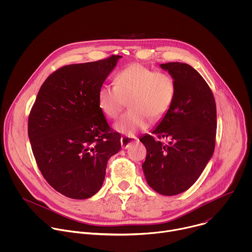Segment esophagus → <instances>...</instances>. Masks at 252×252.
<instances>
[{
    "label": "esophagus",
    "instance_id": "obj_1",
    "mask_svg": "<svg viewBox=\"0 0 252 252\" xmlns=\"http://www.w3.org/2000/svg\"><path fill=\"white\" fill-rule=\"evenodd\" d=\"M136 137L135 136H123L121 138V145L123 149H127L132 142L136 141Z\"/></svg>",
    "mask_w": 252,
    "mask_h": 252
}]
</instances>
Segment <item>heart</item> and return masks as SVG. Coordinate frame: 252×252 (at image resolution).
I'll use <instances>...</instances> for the list:
<instances>
[{"mask_svg": "<svg viewBox=\"0 0 252 252\" xmlns=\"http://www.w3.org/2000/svg\"><path fill=\"white\" fill-rule=\"evenodd\" d=\"M173 80L143 65L131 63L116 77V86L102 85L97 92L101 112L117 119L128 101L129 111L115 125L116 131L132 135L149 126L151 119L159 121L169 111L174 99Z\"/></svg>", "mask_w": 252, "mask_h": 252, "instance_id": "obj_1", "label": "heart"}]
</instances>
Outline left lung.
<instances>
[{"mask_svg": "<svg viewBox=\"0 0 252 252\" xmlns=\"http://www.w3.org/2000/svg\"><path fill=\"white\" fill-rule=\"evenodd\" d=\"M168 71L175 85L169 111L152 133L167 138L166 145L152 134L139 140L147 149L141 167L149 186L162 195L188 190L210 160L217 134V105L204 79L191 65L167 63L159 65Z\"/></svg>", "mask_w": 252, "mask_h": 252, "instance_id": "8db88e82", "label": "left lung"}]
</instances>
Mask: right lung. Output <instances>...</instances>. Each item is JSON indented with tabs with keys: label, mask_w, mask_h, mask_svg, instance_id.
Wrapping results in <instances>:
<instances>
[{
	"label": "right lung",
	"mask_w": 252,
	"mask_h": 252,
	"mask_svg": "<svg viewBox=\"0 0 252 252\" xmlns=\"http://www.w3.org/2000/svg\"><path fill=\"white\" fill-rule=\"evenodd\" d=\"M121 56L64 65L45 81L29 117L33 157L57 191L87 199L101 188L107 160L122 148L99 109L97 92Z\"/></svg>",
	"instance_id": "obj_1"
}]
</instances>
